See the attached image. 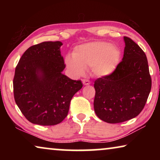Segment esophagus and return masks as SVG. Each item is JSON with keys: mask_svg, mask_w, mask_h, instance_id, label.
<instances>
[{"mask_svg": "<svg viewBox=\"0 0 160 160\" xmlns=\"http://www.w3.org/2000/svg\"><path fill=\"white\" fill-rule=\"evenodd\" d=\"M82 83H83V84H84V85H89V84H90V82H89V81L87 80V79H83L82 80Z\"/></svg>", "mask_w": 160, "mask_h": 160, "instance_id": "obj_1", "label": "esophagus"}]
</instances>
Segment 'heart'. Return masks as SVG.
Returning <instances> with one entry per match:
<instances>
[{
	"mask_svg": "<svg viewBox=\"0 0 160 160\" xmlns=\"http://www.w3.org/2000/svg\"><path fill=\"white\" fill-rule=\"evenodd\" d=\"M120 59L121 51L117 46L105 41H94L75 47L72 56L65 57V63L74 76H82L85 68L91 67L94 75L106 77L116 71Z\"/></svg>",
	"mask_w": 160,
	"mask_h": 160,
	"instance_id": "heart-1",
	"label": "heart"
}]
</instances>
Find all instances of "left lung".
<instances>
[{"instance_id":"8db88e82","label":"left lung","mask_w":160,"mask_h":160,"mask_svg":"<svg viewBox=\"0 0 160 160\" xmlns=\"http://www.w3.org/2000/svg\"><path fill=\"white\" fill-rule=\"evenodd\" d=\"M122 61L110 76L95 80L94 109L107 123L136 117L143 110L152 88L146 54L132 39L124 36Z\"/></svg>"}]
</instances>
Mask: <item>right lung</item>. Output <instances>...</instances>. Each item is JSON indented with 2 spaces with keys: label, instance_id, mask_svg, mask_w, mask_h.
<instances>
[{
  "label": "right lung",
  "instance_id": "obj_1",
  "mask_svg": "<svg viewBox=\"0 0 160 160\" xmlns=\"http://www.w3.org/2000/svg\"><path fill=\"white\" fill-rule=\"evenodd\" d=\"M60 41H45L32 46L21 57L13 80L15 102L32 124L55 125L67 117L73 96L82 88L65 69Z\"/></svg>",
  "mask_w": 160,
  "mask_h": 160
}]
</instances>
